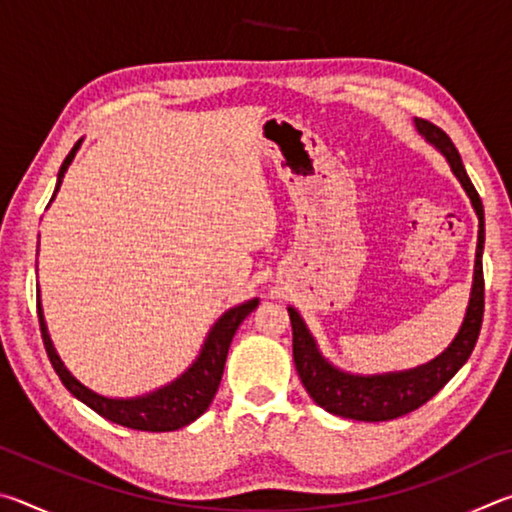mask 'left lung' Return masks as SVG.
<instances>
[{
  "label": "left lung",
  "mask_w": 512,
  "mask_h": 512,
  "mask_svg": "<svg viewBox=\"0 0 512 512\" xmlns=\"http://www.w3.org/2000/svg\"><path fill=\"white\" fill-rule=\"evenodd\" d=\"M415 128L429 144L445 155L454 176L461 180L463 189L470 196L476 216H479V241H476V259H474V282L470 293V305L461 329H458L452 345L438 354L436 359L424 363V366L386 372V375H350L334 368L323 354H320L314 336L309 334L305 320L293 307H289L291 327H293V361L300 375L302 386L307 388L311 400L325 411L341 415V418L363 420V422H384L395 420L400 415L420 409L424 402H429L449 379H452L463 363L470 359V354L479 339L483 323V203L476 192L470 176L461 162L454 142L449 135L431 124L427 119H415Z\"/></svg>",
  "instance_id": "1"
}]
</instances>
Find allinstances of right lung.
Instances as JSON below:
<instances>
[{"mask_svg":"<svg viewBox=\"0 0 512 512\" xmlns=\"http://www.w3.org/2000/svg\"><path fill=\"white\" fill-rule=\"evenodd\" d=\"M79 146L81 142H76L74 149L69 151V155L65 158V162L60 164L56 192L60 189L65 171L69 164H72ZM54 196H51V201H54ZM257 305H259V298H253L244 302V305L225 311V314L216 320L214 327L210 329V334H207L201 354H198L192 366H189L176 381H171V384L162 386L153 393H146L142 397L112 400V397H103L99 393L90 391L88 386H83L81 381L65 368V363L60 361L54 343L49 339L45 316H42V307H40V289H38V320H40L42 341H45L47 357L51 361V366H54L56 375L60 377V381H63V386L76 397V400H81L83 404H88L92 411H97L101 418L121 424V427L137 429V431H176L180 427H187V424L194 422L196 418H201V415L207 411V406L212 404L216 391H219L232 336H235L239 325L244 323V318Z\"/></svg>","mask_w":512,"mask_h":512,"instance_id":"1","label":"right lung"}]
</instances>
